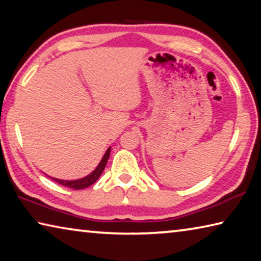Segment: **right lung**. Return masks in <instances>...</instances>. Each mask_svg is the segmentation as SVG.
<instances>
[{"label":"right lung","mask_w":261,"mask_h":261,"mask_svg":"<svg viewBox=\"0 0 261 261\" xmlns=\"http://www.w3.org/2000/svg\"><path fill=\"white\" fill-rule=\"evenodd\" d=\"M110 148H112V147H109L107 151H106L105 155L102 156V159H101V161L99 162V165L96 166L95 169L92 171L91 174H88L87 176H85V177L79 178V179H73V180L59 179V178H55V177H50V178L54 179L55 182L60 183L61 185H64V187L71 188V189H74V190H82V189L91 187L92 184L95 183L96 180H98V178L100 177L101 174H102V171L105 169L106 165H107V161H108L109 155H110ZM48 177H49V176H48Z\"/></svg>","instance_id":"add662e5"}]
</instances>
